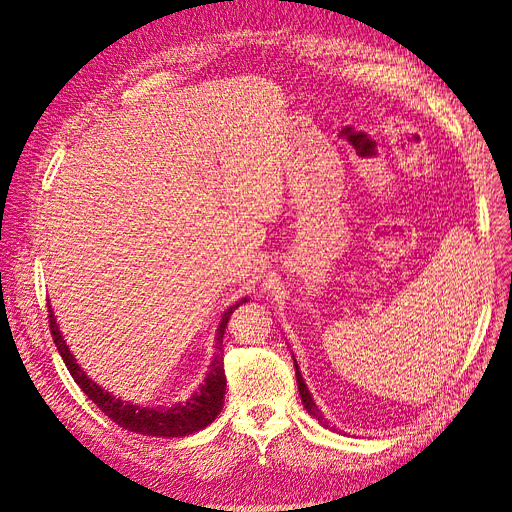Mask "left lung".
<instances>
[{
    "label": "left lung",
    "mask_w": 512,
    "mask_h": 512,
    "mask_svg": "<svg viewBox=\"0 0 512 512\" xmlns=\"http://www.w3.org/2000/svg\"><path fill=\"white\" fill-rule=\"evenodd\" d=\"M294 367H297V382H299V393H301V399H303V404H305L307 412L312 414V416H316L318 421L324 425V423H327V421H324L322 412H320V410H318V406L314 404L312 393H309V389H307V384H305V380H303V376H301V371H299V365H297V361H294Z\"/></svg>",
    "instance_id": "obj_1"
}]
</instances>
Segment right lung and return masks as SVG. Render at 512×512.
I'll return each instance as SVG.
<instances>
[{
    "label": "right lung",
    "mask_w": 512,
    "mask_h": 512,
    "mask_svg": "<svg viewBox=\"0 0 512 512\" xmlns=\"http://www.w3.org/2000/svg\"><path fill=\"white\" fill-rule=\"evenodd\" d=\"M247 299H241L239 303L226 309V314L220 322L218 329V339H215V356L209 367V374L205 382L198 386V391L185 401V404H175L170 408H141V406H132L128 401H121L113 397L111 393H106L104 389L87 378L85 371L79 367V363L74 361V356L70 354L64 337L59 333V327L55 322V316L49 309V327L53 342L64 359L68 371L72 374L74 382L81 386V391L94 401V404L111 418L113 423L119 427L134 431V433H143V436H156V438H181V436H190L194 431L205 429L215 421V416L222 412L224 406V393H226V374H224V329L228 324L230 314L235 309L245 303ZM51 307V305H49Z\"/></svg>",
    "instance_id": "obj_1"
}]
</instances>
